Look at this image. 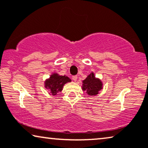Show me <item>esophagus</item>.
Segmentation results:
<instances>
[{
    "mask_svg": "<svg viewBox=\"0 0 148 148\" xmlns=\"http://www.w3.org/2000/svg\"><path fill=\"white\" fill-rule=\"evenodd\" d=\"M72 79H73V80L74 81H76L77 79V75L72 76Z\"/></svg>",
    "mask_w": 148,
    "mask_h": 148,
    "instance_id": "34e87169",
    "label": "esophagus"
}]
</instances>
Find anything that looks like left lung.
<instances>
[{
    "mask_svg": "<svg viewBox=\"0 0 148 148\" xmlns=\"http://www.w3.org/2000/svg\"><path fill=\"white\" fill-rule=\"evenodd\" d=\"M83 88L89 96L96 95L103 88V83L99 79L95 78V74L91 73L83 81Z\"/></svg>",
    "mask_w": 148,
    "mask_h": 148,
    "instance_id": "8db88e82",
    "label": "left lung"
}]
</instances>
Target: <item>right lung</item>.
<instances>
[{
	"label": "right lung",
	"instance_id": "1",
	"mask_svg": "<svg viewBox=\"0 0 148 148\" xmlns=\"http://www.w3.org/2000/svg\"><path fill=\"white\" fill-rule=\"evenodd\" d=\"M71 80L69 77L63 75L60 76L58 73H53L45 81V87L49 90V93L52 95H56L58 92L63 89V85Z\"/></svg>",
	"mask_w": 148,
	"mask_h": 148
}]
</instances>
